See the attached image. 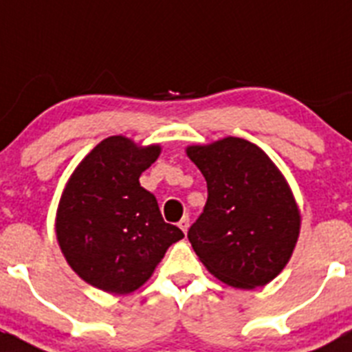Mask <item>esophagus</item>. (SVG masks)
Masks as SVG:
<instances>
[{"label": "esophagus", "instance_id": "1", "mask_svg": "<svg viewBox=\"0 0 352 352\" xmlns=\"http://www.w3.org/2000/svg\"><path fill=\"white\" fill-rule=\"evenodd\" d=\"M179 229H182L183 232H186L188 231V227H190V219H188V214H185V217H183L182 220H179Z\"/></svg>", "mask_w": 352, "mask_h": 352}]
</instances>
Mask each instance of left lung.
Returning a JSON list of instances; mask_svg holds the SVG:
<instances>
[{
  "mask_svg": "<svg viewBox=\"0 0 352 352\" xmlns=\"http://www.w3.org/2000/svg\"><path fill=\"white\" fill-rule=\"evenodd\" d=\"M186 155L208 185L204 211L188 229L208 272L236 289L272 282L291 259L301 214L280 169L239 138L194 144Z\"/></svg>",
  "mask_w": 352,
  "mask_h": 352,
  "instance_id": "left-lung-1",
  "label": "left lung"
}]
</instances>
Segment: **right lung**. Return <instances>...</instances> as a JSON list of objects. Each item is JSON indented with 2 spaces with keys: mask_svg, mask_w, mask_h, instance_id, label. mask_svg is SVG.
<instances>
[{
  "mask_svg": "<svg viewBox=\"0 0 352 352\" xmlns=\"http://www.w3.org/2000/svg\"><path fill=\"white\" fill-rule=\"evenodd\" d=\"M160 151V144L113 135L80 160L65 185L56 238L70 268L93 287L133 292L185 236L164 222L155 195L139 183Z\"/></svg>",
  "mask_w": 352,
  "mask_h": 352,
  "instance_id": "add662e5",
  "label": "right lung"
}]
</instances>
